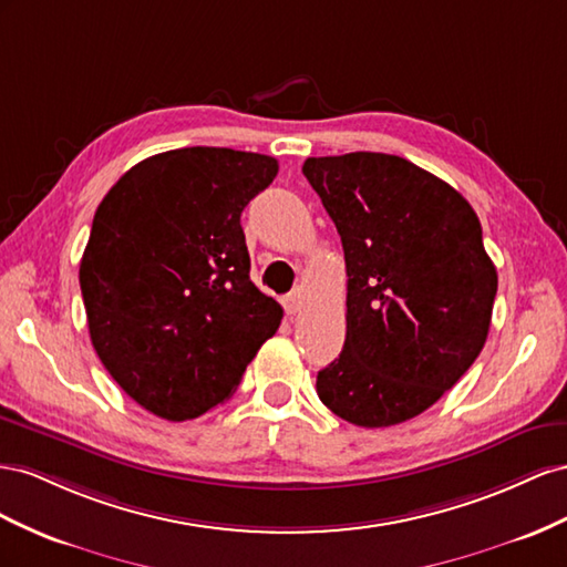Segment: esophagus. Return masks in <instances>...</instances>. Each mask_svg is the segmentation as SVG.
<instances>
[{"label": "esophagus", "instance_id": "1", "mask_svg": "<svg viewBox=\"0 0 567 567\" xmlns=\"http://www.w3.org/2000/svg\"><path fill=\"white\" fill-rule=\"evenodd\" d=\"M282 303H285V311H287L289 316L299 313L301 306H303V289H301V287L292 289V292H289V295L282 299Z\"/></svg>", "mask_w": 567, "mask_h": 567}]
</instances>
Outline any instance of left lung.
Returning <instances> with one entry per match:
<instances>
[{
  "label": "left lung",
  "mask_w": 567,
  "mask_h": 567,
  "mask_svg": "<svg viewBox=\"0 0 567 567\" xmlns=\"http://www.w3.org/2000/svg\"><path fill=\"white\" fill-rule=\"evenodd\" d=\"M301 171L342 237L349 278L344 349L318 373V396L359 427L406 423L487 342L498 278L480 218L401 156H318Z\"/></svg>",
  "instance_id": "left-lung-1"
}]
</instances>
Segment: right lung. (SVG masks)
Returning <instances> with one entry per match:
<instances>
[{
  "label": "right lung",
  "mask_w": 567,
  "mask_h": 567,
  "mask_svg": "<svg viewBox=\"0 0 567 567\" xmlns=\"http://www.w3.org/2000/svg\"><path fill=\"white\" fill-rule=\"evenodd\" d=\"M275 175L266 154L185 147L140 161L96 206L80 261L90 339L150 413L181 423L230 399L280 328L239 225Z\"/></svg>",
  "instance_id": "add662e5"
}]
</instances>
